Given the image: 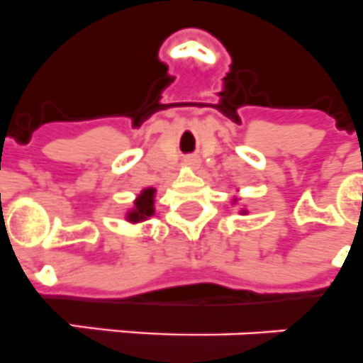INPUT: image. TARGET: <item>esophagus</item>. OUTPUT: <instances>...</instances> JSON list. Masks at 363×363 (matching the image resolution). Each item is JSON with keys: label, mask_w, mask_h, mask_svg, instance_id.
I'll return each instance as SVG.
<instances>
[{"label": "esophagus", "mask_w": 363, "mask_h": 363, "mask_svg": "<svg viewBox=\"0 0 363 363\" xmlns=\"http://www.w3.org/2000/svg\"><path fill=\"white\" fill-rule=\"evenodd\" d=\"M184 162L188 164V166H197V158L196 157H186V160Z\"/></svg>", "instance_id": "obj_1"}]
</instances>
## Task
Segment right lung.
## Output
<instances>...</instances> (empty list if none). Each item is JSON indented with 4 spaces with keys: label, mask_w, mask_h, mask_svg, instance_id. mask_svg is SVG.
<instances>
[{
    "label": "right lung",
    "mask_w": 363,
    "mask_h": 363,
    "mask_svg": "<svg viewBox=\"0 0 363 363\" xmlns=\"http://www.w3.org/2000/svg\"><path fill=\"white\" fill-rule=\"evenodd\" d=\"M155 190L153 188H149V190H144L142 194L138 196V199H136L135 203V210L133 212H129V221H142V219L149 218V216L155 214Z\"/></svg>",
    "instance_id": "obj_1"
}]
</instances>
